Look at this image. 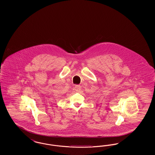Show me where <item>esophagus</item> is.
Instances as JSON below:
<instances>
[{"label": "esophagus", "mask_w": 155, "mask_h": 155, "mask_svg": "<svg viewBox=\"0 0 155 155\" xmlns=\"http://www.w3.org/2000/svg\"><path fill=\"white\" fill-rule=\"evenodd\" d=\"M75 91L77 92H79V91H81V86L80 85H75Z\"/></svg>", "instance_id": "esophagus-1"}]
</instances>
